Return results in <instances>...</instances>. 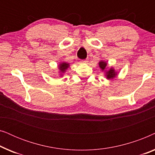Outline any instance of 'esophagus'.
Masks as SVG:
<instances>
[{
    "mask_svg": "<svg viewBox=\"0 0 155 155\" xmlns=\"http://www.w3.org/2000/svg\"><path fill=\"white\" fill-rule=\"evenodd\" d=\"M87 62H88L87 59H85V60H82V63H87Z\"/></svg>",
    "mask_w": 155,
    "mask_h": 155,
    "instance_id": "obj_1",
    "label": "esophagus"
}]
</instances>
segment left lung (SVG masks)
<instances>
[{
  "instance_id": "1",
  "label": "left lung",
  "mask_w": 155,
  "mask_h": 155,
  "mask_svg": "<svg viewBox=\"0 0 155 155\" xmlns=\"http://www.w3.org/2000/svg\"><path fill=\"white\" fill-rule=\"evenodd\" d=\"M99 68L101 69V71H105L106 73L105 75L108 80L113 79V78H115L116 75H117V73H116L115 70H114L113 68H109L108 71H106V69H107V62H105V61H101L99 63Z\"/></svg>"
}]
</instances>
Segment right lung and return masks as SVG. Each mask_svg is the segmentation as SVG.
Wrapping results in <instances>:
<instances>
[{
	"instance_id": "1",
	"label": "right lung",
	"mask_w": 155,
	"mask_h": 155,
	"mask_svg": "<svg viewBox=\"0 0 155 155\" xmlns=\"http://www.w3.org/2000/svg\"><path fill=\"white\" fill-rule=\"evenodd\" d=\"M69 66V63L65 62H62L58 65V69L60 70V73L61 75H62V73H65V71L68 68Z\"/></svg>"
}]
</instances>
